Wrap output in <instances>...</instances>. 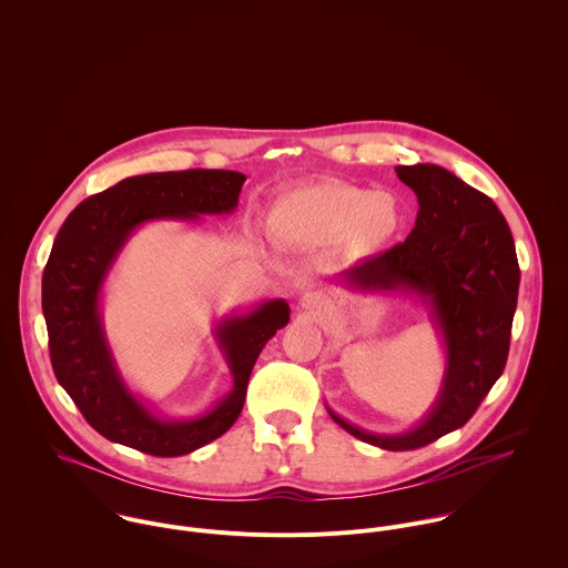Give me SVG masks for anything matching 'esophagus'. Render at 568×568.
Returning <instances> with one entry per match:
<instances>
[{
	"label": "esophagus",
	"instance_id": "34e87169",
	"mask_svg": "<svg viewBox=\"0 0 568 568\" xmlns=\"http://www.w3.org/2000/svg\"><path fill=\"white\" fill-rule=\"evenodd\" d=\"M302 306H304L306 311H311V313L320 311V308H322V297H320V293L308 291V293L302 297Z\"/></svg>",
	"mask_w": 568,
	"mask_h": 568
}]
</instances>
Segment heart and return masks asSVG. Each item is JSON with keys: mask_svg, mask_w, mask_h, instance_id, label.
I'll use <instances>...</instances> for the list:
<instances>
[{"mask_svg": "<svg viewBox=\"0 0 568 568\" xmlns=\"http://www.w3.org/2000/svg\"><path fill=\"white\" fill-rule=\"evenodd\" d=\"M268 223L284 239L336 243L347 255L365 257L398 236L405 207L394 192L317 181L282 194L271 207Z\"/></svg>", "mask_w": 568, "mask_h": 568, "instance_id": "obj_1", "label": "heart"}]
</instances>
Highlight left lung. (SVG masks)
<instances>
[{
	"instance_id": "obj_1",
	"label": "left lung",
	"mask_w": 568,
	"mask_h": 568,
	"mask_svg": "<svg viewBox=\"0 0 568 568\" xmlns=\"http://www.w3.org/2000/svg\"><path fill=\"white\" fill-rule=\"evenodd\" d=\"M417 196L405 243L345 271V288L415 295L428 308L446 349L435 405L398 435L363 430L329 406V417L361 442L385 450L422 448L464 426L500 378L518 302L520 268L507 221L484 192L435 163L398 165Z\"/></svg>"
}]
</instances>
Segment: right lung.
Returning a JSON list of instances; mask_svg holds the SVG:
<instances>
[{"label": "right lung", "mask_w": 568, "mask_h": 568, "mask_svg": "<svg viewBox=\"0 0 568 568\" xmlns=\"http://www.w3.org/2000/svg\"><path fill=\"white\" fill-rule=\"evenodd\" d=\"M244 179L234 170L129 176L84 199L59 230L41 284L50 358L57 381L102 437L155 457H181L214 442L239 419L262 347L291 320L284 300L262 302L214 327L234 387L210 410L170 419L155 415L120 376L104 336L100 293L138 227L151 221H199L203 214H232Z\"/></svg>", "instance_id": "add662e5"}]
</instances>
